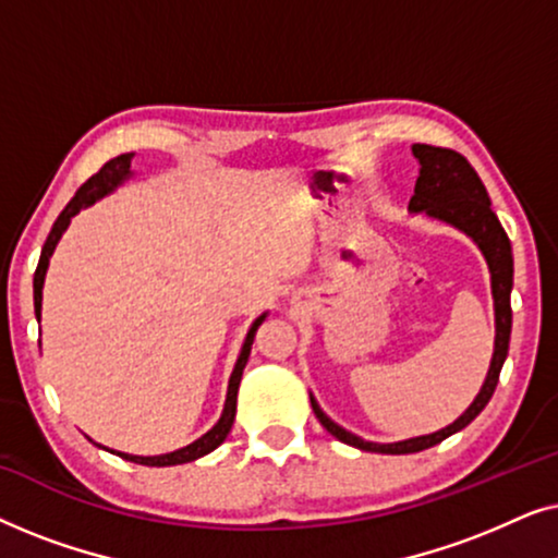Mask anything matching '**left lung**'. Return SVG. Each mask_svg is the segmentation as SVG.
Wrapping results in <instances>:
<instances>
[{
	"label": "left lung",
	"instance_id": "8db88e82",
	"mask_svg": "<svg viewBox=\"0 0 558 558\" xmlns=\"http://www.w3.org/2000/svg\"><path fill=\"white\" fill-rule=\"evenodd\" d=\"M418 162V178L414 195L409 201V213L414 216L441 220V223L462 231L485 256L487 269H490V289H493V307H495V348L490 357V368L483 380V388L475 396V401L457 416L452 424L445 429L422 434V437H411L401 441H365L357 434L342 429L335 424L330 416L319 409L315 396L310 393L312 411L319 418V424L332 434L335 439L345 441L350 447L363 449V452H378V454H411L429 449L439 441H445L452 434L462 432L480 411L487 407L493 399L495 386H498L500 368L508 357V342H510V325H513V312H510V289H513V251H510V241L506 231H502L498 216L490 208V197L483 180L472 170V165L464 159L460 151L432 147V144H414L411 147Z\"/></svg>",
	"mask_w": 558,
	"mask_h": 558
}]
</instances>
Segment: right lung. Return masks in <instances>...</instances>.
I'll return each instance as SVG.
<instances>
[{
    "mask_svg": "<svg viewBox=\"0 0 558 558\" xmlns=\"http://www.w3.org/2000/svg\"><path fill=\"white\" fill-rule=\"evenodd\" d=\"M132 159L134 155L129 151V155H119L106 162L101 170H98L94 178L88 182H83L78 193L71 203L65 205V210L60 213L56 223H52V231L48 235V241H45L43 246V254H40V264H37L35 269V281H33V289H35V317L37 323H40V312H43V287H45V274H48V266H50V256L52 251H56L58 241L63 239V233L68 231V226H71V218L78 216L83 208H88V205H94L96 201H101V197L111 195L113 190L124 185V182L132 178ZM266 315L269 312H264V315H258L254 323H251L246 338H243V345H241V353H239V361L233 365V373L231 378H228V391H226V403H223V414L213 426L210 432H205L201 439H195L193 445L187 447H180L174 449V452H167V454H157V457H140V454H126V452H111L124 457V460L134 462V464H147V468H170V464H185V462H193L197 457H205L213 449L220 447L228 437V432H231L233 426V418H235V399H239V386H241V376H243V368H246L248 363V355H251V345H254V338H256V330L258 325L264 323ZM101 447V445H98ZM106 449V447H101Z\"/></svg>",
    "mask_w": 558,
    "mask_h": 558,
    "instance_id": "right-lung-1",
    "label": "right lung"
}]
</instances>
